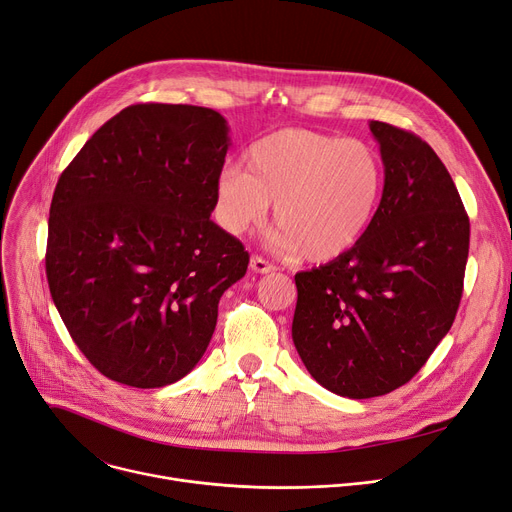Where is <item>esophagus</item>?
I'll list each match as a JSON object with an SVG mask.
<instances>
[{
    "mask_svg": "<svg viewBox=\"0 0 512 512\" xmlns=\"http://www.w3.org/2000/svg\"><path fill=\"white\" fill-rule=\"evenodd\" d=\"M251 270L255 274H272V272H276V265L270 263L267 259H263L261 255H253L251 257Z\"/></svg>",
    "mask_w": 512,
    "mask_h": 512,
    "instance_id": "1",
    "label": "esophagus"
}]
</instances>
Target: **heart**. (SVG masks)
<instances>
[{
  "mask_svg": "<svg viewBox=\"0 0 512 512\" xmlns=\"http://www.w3.org/2000/svg\"><path fill=\"white\" fill-rule=\"evenodd\" d=\"M384 193L380 153L359 139L309 128H284L253 143L245 170L220 174V224L242 234L274 203L278 245L309 263H326L363 238Z\"/></svg>",
  "mask_w": 512,
  "mask_h": 512,
  "instance_id": "b5f03b06",
  "label": "heart"
}]
</instances>
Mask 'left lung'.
I'll list each match as a JSON object with an SVG mask.
<instances>
[{
  "mask_svg": "<svg viewBox=\"0 0 512 512\" xmlns=\"http://www.w3.org/2000/svg\"><path fill=\"white\" fill-rule=\"evenodd\" d=\"M384 161L373 222L342 257L294 276L292 340L315 382L346 398L405 386L448 334L463 297L469 215L417 134L369 122Z\"/></svg>",
  "mask_w": 512,
  "mask_h": 512,
  "instance_id": "left-lung-1",
  "label": "left lung"
}]
</instances>
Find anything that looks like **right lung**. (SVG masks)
I'll use <instances>...</instances> for the list:
<instances>
[{"label":"right lung","instance_id":"right-lung-1","mask_svg":"<svg viewBox=\"0 0 512 512\" xmlns=\"http://www.w3.org/2000/svg\"><path fill=\"white\" fill-rule=\"evenodd\" d=\"M228 124L209 107L137 103L62 172L49 207L51 299L89 363L161 388L203 357L224 290L247 274L242 242L211 222Z\"/></svg>","mask_w":512,"mask_h":512}]
</instances>
